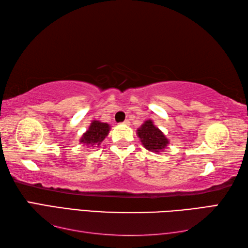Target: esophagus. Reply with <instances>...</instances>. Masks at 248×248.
Listing matches in <instances>:
<instances>
[{"label": "esophagus", "mask_w": 248, "mask_h": 248, "mask_svg": "<svg viewBox=\"0 0 248 248\" xmlns=\"http://www.w3.org/2000/svg\"><path fill=\"white\" fill-rule=\"evenodd\" d=\"M123 124H129V120H124Z\"/></svg>", "instance_id": "esophagus-1"}]
</instances>
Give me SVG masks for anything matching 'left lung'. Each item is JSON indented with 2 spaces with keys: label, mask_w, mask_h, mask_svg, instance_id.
<instances>
[{
  "label": "left lung",
  "mask_w": 248,
  "mask_h": 248,
  "mask_svg": "<svg viewBox=\"0 0 248 248\" xmlns=\"http://www.w3.org/2000/svg\"><path fill=\"white\" fill-rule=\"evenodd\" d=\"M138 135L145 148L152 152H161L170 144V140L151 119L146 120L138 129Z\"/></svg>",
  "instance_id": "left-lung-1"
}]
</instances>
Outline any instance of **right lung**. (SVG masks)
I'll return each mask as SVG.
<instances>
[{
    "mask_svg": "<svg viewBox=\"0 0 248 248\" xmlns=\"http://www.w3.org/2000/svg\"><path fill=\"white\" fill-rule=\"evenodd\" d=\"M110 127L108 124L101 123V121L93 120L92 121L91 125H89L88 130L82 135L80 140V143L83 145L92 146V147H98L102 143L103 140L107 138Z\"/></svg>",
    "mask_w": 248,
    "mask_h": 248,
    "instance_id": "1",
    "label": "right lung"
}]
</instances>
